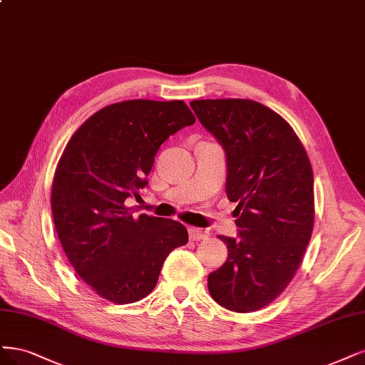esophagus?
I'll return each instance as SVG.
<instances>
[{
  "label": "esophagus",
  "instance_id": "1",
  "mask_svg": "<svg viewBox=\"0 0 365 365\" xmlns=\"http://www.w3.org/2000/svg\"><path fill=\"white\" fill-rule=\"evenodd\" d=\"M188 237H190L192 242H199V240H202V238L207 237V232L202 231L200 228H195V226H190V228H188Z\"/></svg>",
  "mask_w": 365,
  "mask_h": 365
}]
</instances>
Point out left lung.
Here are the masks:
<instances>
[{"label": "left lung", "instance_id": "8db88e82", "mask_svg": "<svg viewBox=\"0 0 365 365\" xmlns=\"http://www.w3.org/2000/svg\"><path fill=\"white\" fill-rule=\"evenodd\" d=\"M200 123L223 146L226 196L240 238L219 235L223 266L208 274V292L235 312L261 309L292 282L314 228V177L297 134L278 113L252 99H196Z\"/></svg>", "mask_w": 365, "mask_h": 365}]
</instances>
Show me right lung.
<instances>
[{"label": "right lung", "mask_w": 365, "mask_h": 365, "mask_svg": "<svg viewBox=\"0 0 365 365\" xmlns=\"http://www.w3.org/2000/svg\"><path fill=\"white\" fill-rule=\"evenodd\" d=\"M195 122L184 101L115 103L73 133L58 160L51 188L58 240L80 278L113 304L146 297L168 255L188 242L182 223L135 219L125 200L148 184L161 143Z\"/></svg>", "instance_id": "right-lung-1"}]
</instances>
